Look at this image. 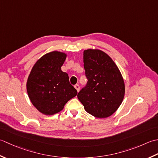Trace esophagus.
Wrapping results in <instances>:
<instances>
[{"label":"esophagus","mask_w":158,"mask_h":158,"mask_svg":"<svg viewBox=\"0 0 158 158\" xmlns=\"http://www.w3.org/2000/svg\"><path fill=\"white\" fill-rule=\"evenodd\" d=\"M74 87H75V89L77 90V91H79V90H80V86L78 85H76L75 86H74Z\"/></svg>","instance_id":"34e87169"}]
</instances>
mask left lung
Masks as SVG:
<instances>
[{
  "instance_id": "left-lung-1",
  "label": "left lung",
  "mask_w": 158,
  "mask_h": 158,
  "mask_svg": "<svg viewBox=\"0 0 158 158\" xmlns=\"http://www.w3.org/2000/svg\"><path fill=\"white\" fill-rule=\"evenodd\" d=\"M84 67L88 82L78 93L85 110L97 118H107L116 112L125 95V84L118 67L100 50L84 51Z\"/></svg>"
}]
</instances>
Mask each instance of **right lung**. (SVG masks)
<instances>
[{
    "mask_svg": "<svg viewBox=\"0 0 158 158\" xmlns=\"http://www.w3.org/2000/svg\"><path fill=\"white\" fill-rule=\"evenodd\" d=\"M66 57L65 53L58 51L44 54L35 63L28 76V98L42 114L58 113L78 93L69 83L68 74L61 70Z\"/></svg>",
    "mask_w": 158,
    "mask_h": 158,
    "instance_id": "right-lung-1",
    "label": "right lung"
}]
</instances>
